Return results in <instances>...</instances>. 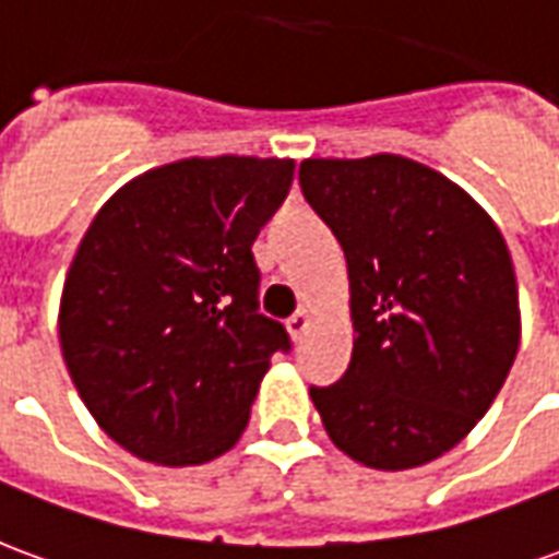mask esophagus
<instances>
[{"instance_id": "34e87169", "label": "esophagus", "mask_w": 559, "mask_h": 559, "mask_svg": "<svg viewBox=\"0 0 559 559\" xmlns=\"http://www.w3.org/2000/svg\"><path fill=\"white\" fill-rule=\"evenodd\" d=\"M308 326H311V308H299V311L287 320V329H290L293 338H302L305 332H308Z\"/></svg>"}]
</instances>
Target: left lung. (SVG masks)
I'll list each match as a JSON object with an SVG mask.
<instances>
[{"label": "left lung", "instance_id": "8db88e82", "mask_svg": "<svg viewBox=\"0 0 559 559\" xmlns=\"http://www.w3.org/2000/svg\"><path fill=\"white\" fill-rule=\"evenodd\" d=\"M299 185L344 248L353 359L311 386L341 452L411 469L461 443L515 362L518 284L476 200L401 155L308 158Z\"/></svg>", "mask_w": 559, "mask_h": 559}]
</instances>
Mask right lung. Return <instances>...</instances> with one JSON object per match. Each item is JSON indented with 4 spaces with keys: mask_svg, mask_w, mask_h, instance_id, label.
I'll return each instance as SVG.
<instances>
[{
    "mask_svg": "<svg viewBox=\"0 0 559 559\" xmlns=\"http://www.w3.org/2000/svg\"><path fill=\"white\" fill-rule=\"evenodd\" d=\"M293 185L290 158H188L143 173L95 215L68 269L59 341L95 421L167 467L227 452L275 353L260 314V227Z\"/></svg>",
    "mask_w": 559,
    "mask_h": 559,
    "instance_id": "add662e5",
    "label": "right lung"
}]
</instances>
